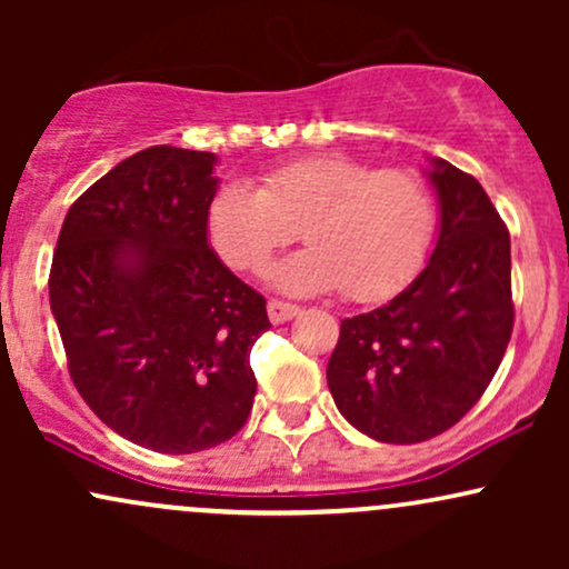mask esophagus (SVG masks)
<instances>
[{"label": "esophagus", "mask_w": 569, "mask_h": 569, "mask_svg": "<svg viewBox=\"0 0 569 569\" xmlns=\"http://www.w3.org/2000/svg\"><path fill=\"white\" fill-rule=\"evenodd\" d=\"M267 316H270L272 323H286L299 316V307L291 302H280V299H270V302H267Z\"/></svg>", "instance_id": "34e87169"}]
</instances>
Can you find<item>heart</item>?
I'll list each match as a JSON object with an SVG mask.
<instances>
[{"instance_id": "1", "label": "heart", "mask_w": 569, "mask_h": 569, "mask_svg": "<svg viewBox=\"0 0 569 569\" xmlns=\"http://www.w3.org/2000/svg\"><path fill=\"white\" fill-rule=\"evenodd\" d=\"M436 219L420 173L323 154L270 168L259 189L221 184L206 206V234L227 267L259 276L302 227L310 246L270 272L278 289L299 297L342 289L350 302H380L417 276Z\"/></svg>"}]
</instances>
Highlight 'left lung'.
<instances>
[{"label":"left lung","mask_w":569,"mask_h":569,"mask_svg":"<svg viewBox=\"0 0 569 569\" xmlns=\"http://www.w3.org/2000/svg\"><path fill=\"white\" fill-rule=\"evenodd\" d=\"M441 224L430 262L398 297L345 318L326 380L345 420L385 443L428 441L492 382L513 331L511 238L485 187L430 160Z\"/></svg>","instance_id":"left-lung-1"}]
</instances>
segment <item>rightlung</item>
<instances>
[{
  "label": "right lung",
  "instance_id": "right-lung-1",
  "mask_svg": "<svg viewBox=\"0 0 569 569\" xmlns=\"http://www.w3.org/2000/svg\"><path fill=\"white\" fill-rule=\"evenodd\" d=\"M217 154L160 143L71 202L50 267L69 375L98 420L162 455L232 439L257 396L264 297L208 246Z\"/></svg>",
  "mask_w": 569,
  "mask_h": 569
}]
</instances>
